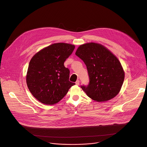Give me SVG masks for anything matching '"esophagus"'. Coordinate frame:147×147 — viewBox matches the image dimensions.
<instances>
[{"instance_id":"obj_1","label":"esophagus","mask_w":147,"mask_h":147,"mask_svg":"<svg viewBox=\"0 0 147 147\" xmlns=\"http://www.w3.org/2000/svg\"><path fill=\"white\" fill-rule=\"evenodd\" d=\"M76 84L77 85V86H78L80 84V81L79 80H77V81L76 82Z\"/></svg>"}]
</instances>
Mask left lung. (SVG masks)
I'll use <instances>...</instances> for the list:
<instances>
[{
	"instance_id": "obj_1",
	"label": "left lung",
	"mask_w": 147,
	"mask_h": 147,
	"mask_svg": "<svg viewBox=\"0 0 147 147\" xmlns=\"http://www.w3.org/2000/svg\"><path fill=\"white\" fill-rule=\"evenodd\" d=\"M76 55L87 66L90 82L81 88L88 97L104 102L116 96L124 79V72L118 59L103 45L91 42L80 45Z\"/></svg>"
}]
</instances>
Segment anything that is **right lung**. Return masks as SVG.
Instances as JSON below:
<instances>
[{
    "mask_svg": "<svg viewBox=\"0 0 147 147\" xmlns=\"http://www.w3.org/2000/svg\"><path fill=\"white\" fill-rule=\"evenodd\" d=\"M75 46L66 43L51 45L31 59L26 81L32 95L46 105L59 102L75 83L69 81L70 70L64 66Z\"/></svg>",
    "mask_w": 147,
    "mask_h": 147,
    "instance_id": "obj_1",
    "label": "right lung"
}]
</instances>
